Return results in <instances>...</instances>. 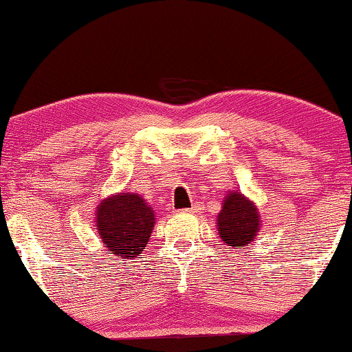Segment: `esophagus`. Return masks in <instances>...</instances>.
Returning <instances> with one entry per match:
<instances>
[{"mask_svg":"<svg viewBox=\"0 0 352 352\" xmlns=\"http://www.w3.org/2000/svg\"><path fill=\"white\" fill-rule=\"evenodd\" d=\"M197 210V206H192V208H189V210H186V211H189V213H194V211Z\"/></svg>","mask_w":352,"mask_h":352,"instance_id":"34e87169","label":"esophagus"}]
</instances>
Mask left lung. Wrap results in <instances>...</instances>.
Returning <instances> with one entry per match:
<instances>
[{"instance_id": "1", "label": "left lung", "mask_w": 352, "mask_h": 352, "mask_svg": "<svg viewBox=\"0 0 352 352\" xmlns=\"http://www.w3.org/2000/svg\"><path fill=\"white\" fill-rule=\"evenodd\" d=\"M218 232L223 242L229 247H247L253 242L261 228L256 205L240 192H230L223 201V210L219 211Z\"/></svg>"}]
</instances>
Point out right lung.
Listing matches in <instances>:
<instances>
[{"mask_svg":"<svg viewBox=\"0 0 352 352\" xmlns=\"http://www.w3.org/2000/svg\"><path fill=\"white\" fill-rule=\"evenodd\" d=\"M155 226V211L139 194L122 192L98 205L96 230L107 252L131 259L144 252Z\"/></svg>","mask_w":352,"mask_h":352,"instance_id":"add662e5","label":"right lung"}]
</instances>
